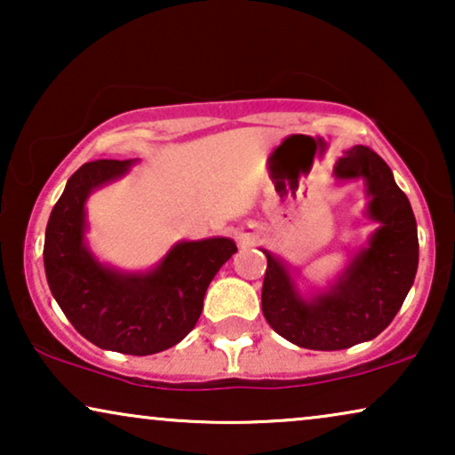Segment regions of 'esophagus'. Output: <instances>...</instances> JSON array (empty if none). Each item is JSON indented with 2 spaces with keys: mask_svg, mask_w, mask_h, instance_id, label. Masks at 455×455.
Here are the masks:
<instances>
[{
  "mask_svg": "<svg viewBox=\"0 0 455 455\" xmlns=\"http://www.w3.org/2000/svg\"><path fill=\"white\" fill-rule=\"evenodd\" d=\"M252 240H254V234H240V242H242V244H251Z\"/></svg>",
  "mask_w": 455,
  "mask_h": 455,
  "instance_id": "esophagus-1",
  "label": "esophagus"
}]
</instances>
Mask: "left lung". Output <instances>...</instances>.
<instances>
[{
  "label": "left lung",
  "instance_id": "obj_1",
  "mask_svg": "<svg viewBox=\"0 0 455 455\" xmlns=\"http://www.w3.org/2000/svg\"><path fill=\"white\" fill-rule=\"evenodd\" d=\"M333 176L338 184L363 180L366 217L377 223L344 271L325 290L302 291L298 273L263 248L265 319L283 339L308 350H346L375 339L402 308L419 269L416 220L389 165L369 147L356 145L338 159Z\"/></svg>",
  "mask_w": 455,
  "mask_h": 455
}]
</instances>
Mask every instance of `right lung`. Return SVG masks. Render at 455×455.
I'll return each instance as SVG.
<instances>
[{
  "label": "right lung",
  "instance_id": "add662e5",
  "mask_svg": "<svg viewBox=\"0 0 455 455\" xmlns=\"http://www.w3.org/2000/svg\"><path fill=\"white\" fill-rule=\"evenodd\" d=\"M136 161L99 159L72 173L49 215L43 263L55 302L83 338L103 350L148 356L195 329L209 283L238 248L217 235L176 242L147 271L101 263L86 244V201Z\"/></svg>",
  "mask_w": 455,
  "mask_h": 455
}]
</instances>
